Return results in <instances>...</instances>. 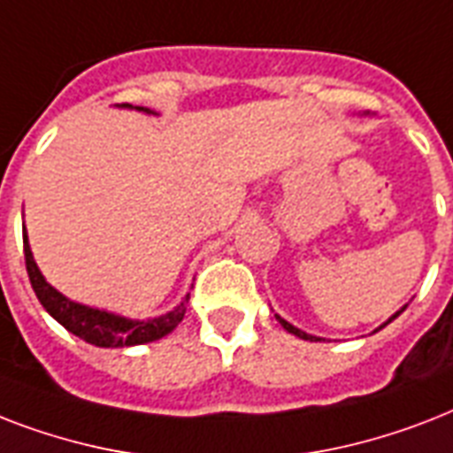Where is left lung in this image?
I'll use <instances>...</instances> for the list:
<instances>
[{
	"label": "left lung",
	"instance_id": "left-lung-1",
	"mask_svg": "<svg viewBox=\"0 0 453 453\" xmlns=\"http://www.w3.org/2000/svg\"><path fill=\"white\" fill-rule=\"evenodd\" d=\"M402 310H404V308H402ZM402 310H400V312H402ZM400 312H397V315H400ZM397 315H393V317H390V319H395V317H397ZM277 319H280V324H282L284 329L289 331V334H294V336L305 338V341H312V338H315V336H310V334H305V331L296 329V326H294V324H289V322H287V319H282V317H277ZM390 319H388V322H390Z\"/></svg>",
	"mask_w": 453,
	"mask_h": 453
}]
</instances>
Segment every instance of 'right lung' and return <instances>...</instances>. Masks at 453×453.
<instances>
[{
	"instance_id": "add662e5",
	"label": "right lung",
	"mask_w": 453,
	"mask_h": 453,
	"mask_svg": "<svg viewBox=\"0 0 453 453\" xmlns=\"http://www.w3.org/2000/svg\"><path fill=\"white\" fill-rule=\"evenodd\" d=\"M143 110V108H138ZM23 251H25V268H27V277L35 294H37L39 303L44 305L46 312L58 319L70 334L80 336L81 341H87L91 345H101V348H124V345H138V343H150L157 338L166 336L171 331L176 329L180 319L185 315V301L178 305L173 312L164 317H157L150 322H131L124 317H117L105 310L87 308L80 303H73L63 294L53 289L51 284L46 282L42 273H39L37 263L32 258L30 244H27V234L23 233Z\"/></svg>"
}]
</instances>
